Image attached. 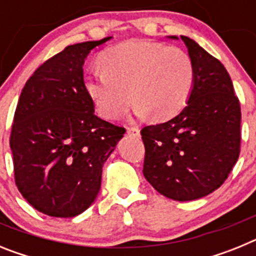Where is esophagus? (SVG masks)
<instances>
[{"label":"esophagus","mask_w":256,"mask_h":256,"mask_svg":"<svg viewBox=\"0 0 256 256\" xmlns=\"http://www.w3.org/2000/svg\"><path fill=\"white\" fill-rule=\"evenodd\" d=\"M126 133L130 136H133V137H140V134H141L137 126H130V128H128V130H126Z\"/></svg>","instance_id":"1"}]
</instances>
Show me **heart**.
I'll list each match as a JSON object with an SVG mask.
<instances>
[{
  "instance_id": "1",
  "label": "heart",
  "mask_w": 256,
  "mask_h": 256,
  "mask_svg": "<svg viewBox=\"0 0 256 256\" xmlns=\"http://www.w3.org/2000/svg\"><path fill=\"white\" fill-rule=\"evenodd\" d=\"M101 69L84 76V90L97 112L114 120L136 101L134 114L168 120L184 108L195 86V65L178 47L130 40L105 50Z\"/></svg>"
}]
</instances>
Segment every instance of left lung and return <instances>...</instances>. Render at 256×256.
<instances>
[{
  "instance_id": "obj_1",
  "label": "left lung",
  "mask_w": 256,
  "mask_h": 256,
  "mask_svg": "<svg viewBox=\"0 0 256 256\" xmlns=\"http://www.w3.org/2000/svg\"><path fill=\"white\" fill-rule=\"evenodd\" d=\"M180 40L195 65V86L177 116L141 130L144 176L165 198L191 201L219 188L236 164L241 110L220 61L190 37Z\"/></svg>"
}]
</instances>
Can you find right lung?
Instances as JSON below:
<instances>
[{
	"label": "right lung",
	"mask_w": 256,
	"mask_h": 256,
	"mask_svg": "<svg viewBox=\"0 0 256 256\" xmlns=\"http://www.w3.org/2000/svg\"><path fill=\"white\" fill-rule=\"evenodd\" d=\"M112 38L68 46L36 70L19 97L10 137L15 182L46 216L73 218L94 204L104 162L126 132L94 115L84 90V60Z\"/></svg>",
	"instance_id": "add662e5"
}]
</instances>
